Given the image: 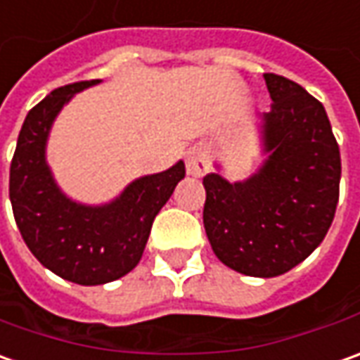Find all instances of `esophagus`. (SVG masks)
I'll use <instances>...</instances> for the list:
<instances>
[{"label": "esophagus", "instance_id": "34e87169", "mask_svg": "<svg viewBox=\"0 0 360 360\" xmlns=\"http://www.w3.org/2000/svg\"><path fill=\"white\" fill-rule=\"evenodd\" d=\"M210 168L208 150L204 146H192L186 152V170L190 176H204Z\"/></svg>", "mask_w": 360, "mask_h": 360}]
</instances>
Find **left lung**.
I'll return each mask as SVG.
<instances>
[{"mask_svg": "<svg viewBox=\"0 0 360 360\" xmlns=\"http://www.w3.org/2000/svg\"><path fill=\"white\" fill-rule=\"evenodd\" d=\"M264 79L274 101L257 115L264 162L238 182L204 176V228L221 264L243 276L277 277L309 257L331 228L341 154L315 96L281 75Z\"/></svg>", "mask_w": 360, "mask_h": 360, "instance_id": "8db88e82", "label": "left lung"}]
</instances>
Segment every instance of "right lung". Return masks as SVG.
<instances>
[{
	"instance_id": "1",
	"label": "right lung",
	"mask_w": 360,
	"mask_h": 360,
	"mask_svg": "<svg viewBox=\"0 0 360 360\" xmlns=\"http://www.w3.org/2000/svg\"><path fill=\"white\" fill-rule=\"evenodd\" d=\"M65 84L31 108L9 170V200L21 238L41 265L79 285L120 279L141 262L152 221L186 176L182 160L132 180L107 204H81L63 192L47 164L49 132L61 108L89 86Z\"/></svg>"
}]
</instances>
